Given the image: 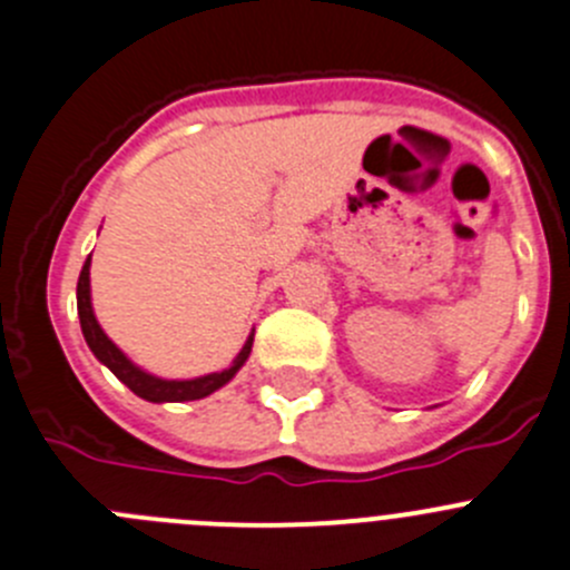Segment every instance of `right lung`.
I'll return each instance as SVG.
<instances>
[{
    "mask_svg": "<svg viewBox=\"0 0 570 570\" xmlns=\"http://www.w3.org/2000/svg\"><path fill=\"white\" fill-rule=\"evenodd\" d=\"M89 265H91V257L86 259L83 271H80L78 276L80 330H83L86 344H89V350L95 352L97 361L106 363L108 370H111L119 381L126 383L137 397L148 400V403H184V400H200V397H207V394L218 392L224 383H229L232 377H235V372L246 363L248 352H252V344H254V333L248 335V341L243 344L240 355L235 357V363L224 372H213V375L195 377V381H161V377H154L148 375V372H142L111 344V338H108V335L100 330V324H97L95 311H91V294H89Z\"/></svg>",
    "mask_w": 570,
    "mask_h": 570,
    "instance_id": "right-lung-1",
    "label": "right lung"
}]
</instances>
